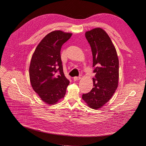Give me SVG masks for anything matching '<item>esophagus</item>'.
<instances>
[{"label": "esophagus", "mask_w": 146, "mask_h": 146, "mask_svg": "<svg viewBox=\"0 0 146 146\" xmlns=\"http://www.w3.org/2000/svg\"><path fill=\"white\" fill-rule=\"evenodd\" d=\"M81 79V77H74L73 78V80L74 81H76V80H80Z\"/></svg>", "instance_id": "34e87169"}]
</instances>
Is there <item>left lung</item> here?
<instances>
[{"instance_id":"8db88e82","label":"left lung","mask_w":146,"mask_h":146,"mask_svg":"<svg viewBox=\"0 0 146 146\" xmlns=\"http://www.w3.org/2000/svg\"><path fill=\"white\" fill-rule=\"evenodd\" d=\"M86 37L90 43L93 67H95L91 91L82 94V99L91 109H98L109 101L118 85L119 60L115 48L108 33L100 28L87 31Z\"/></svg>"}]
</instances>
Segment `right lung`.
<instances>
[{
    "label": "right lung",
    "mask_w": 146,
    "mask_h": 146,
    "mask_svg": "<svg viewBox=\"0 0 146 146\" xmlns=\"http://www.w3.org/2000/svg\"><path fill=\"white\" fill-rule=\"evenodd\" d=\"M72 35L59 30L49 33L32 56L29 70L31 86L41 99L50 105L64 98L70 83L64 73L60 49Z\"/></svg>",
    "instance_id": "add662e5"
}]
</instances>
